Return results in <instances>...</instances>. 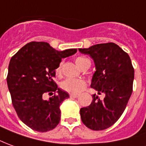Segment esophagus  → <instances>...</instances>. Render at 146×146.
<instances>
[{
	"mask_svg": "<svg viewBox=\"0 0 146 146\" xmlns=\"http://www.w3.org/2000/svg\"><path fill=\"white\" fill-rule=\"evenodd\" d=\"M70 97H73V98H77L79 96V95L78 94H70Z\"/></svg>",
	"mask_w": 146,
	"mask_h": 146,
	"instance_id": "1",
	"label": "esophagus"
}]
</instances>
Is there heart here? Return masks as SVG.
<instances>
[{
  "mask_svg": "<svg viewBox=\"0 0 146 146\" xmlns=\"http://www.w3.org/2000/svg\"><path fill=\"white\" fill-rule=\"evenodd\" d=\"M75 62L80 69H83L85 66H90V61L84 57H77L75 58ZM62 62H60L56 67L55 73L60 75L62 73ZM86 86V82L83 79H75V78H66V80L61 82L60 87L66 92L70 93H78L82 91Z\"/></svg>",
  "mask_w": 146,
  "mask_h": 146,
  "instance_id": "b5f03b06",
  "label": "heart"
}]
</instances>
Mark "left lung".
I'll return each mask as SVG.
<instances>
[{
    "mask_svg": "<svg viewBox=\"0 0 146 146\" xmlns=\"http://www.w3.org/2000/svg\"><path fill=\"white\" fill-rule=\"evenodd\" d=\"M94 61L96 70L91 87L104 93L96 94L88 107L80 108L83 123L93 130H103L114 125L123 115L133 92L134 70L128 54L114 42L100 43L79 49Z\"/></svg>",
    "mask_w": 146,
    "mask_h": 146,
    "instance_id": "1",
    "label": "left lung"
}]
</instances>
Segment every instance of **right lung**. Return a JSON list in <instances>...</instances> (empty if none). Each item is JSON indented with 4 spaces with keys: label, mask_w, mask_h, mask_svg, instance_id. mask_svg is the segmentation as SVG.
I'll return each mask as SVG.
<instances>
[{
    "label": "right lung",
    "mask_w": 146,
    "mask_h": 146,
    "mask_svg": "<svg viewBox=\"0 0 146 146\" xmlns=\"http://www.w3.org/2000/svg\"><path fill=\"white\" fill-rule=\"evenodd\" d=\"M76 49L56 50L45 42H31L12 57L7 84L16 114L24 124L38 132L54 129L60 122V105L70 97L54 80L62 58ZM46 94L51 97L44 99Z\"/></svg>",
    "instance_id": "right-lung-1"
}]
</instances>
